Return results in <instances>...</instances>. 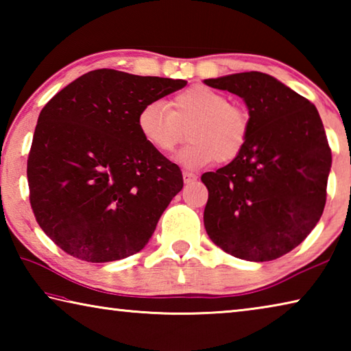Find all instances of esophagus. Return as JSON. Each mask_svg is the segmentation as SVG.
Segmentation results:
<instances>
[{"mask_svg":"<svg viewBox=\"0 0 351 351\" xmlns=\"http://www.w3.org/2000/svg\"><path fill=\"white\" fill-rule=\"evenodd\" d=\"M182 178H184V182H186V184H193L195 181L198 180V176L195 173H190V171H182Z\"/></svg>","mask_w":351,"mask_h":351,"instance_id":"34e87169","label":"esophagus"}]
</instances>
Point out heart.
I'll return each instance as SVG.
<instances>
[{
  "label": "heart",
  "instance_id": "1",
  "mask_svg": "<svg viewBox=\"0 0 351 351\" xmlns=\"http://www.w3.org/2000/svg\"><path fill=\"white\" fill-rule=\"evenodd\" d=\"M171 108L161 100L141 106L136 127L154 152L169 154L184 139L189 144L178 154L186 169H203L213 161L230 162L245 148L251 121L245 108L229 104L224 94L197 85L176 94Z\"/></svg>",
  "mask_w": 351,
  "mask_h": 351
}]
</instances>
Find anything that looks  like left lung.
Wrapping results in <instances>:
<instances>
[{
  "mask_svg": "<svg viewBox=\"0 0 351 351\" xmlns=\"http://www.w3.org/2000/svg\"><path fill=\"white\" fill-rule=\"evenodd\" d=\"M204 83L241 97L251 121L240 156L201 176L209 190L206 232L237 258L276 260L322 217L331 169L324 123L310 100L269 74L251 71Z\"/></svg>",
  "mask_w": 351,
  "mask_h": 351,
  "instance_id": "obj_1",
  "label": "left lung"
}]
</instances>
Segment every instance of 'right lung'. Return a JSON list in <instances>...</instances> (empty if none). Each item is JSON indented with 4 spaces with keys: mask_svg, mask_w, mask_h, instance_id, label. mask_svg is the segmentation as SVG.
<instances>
[{
    "mask_svg": "<svg viewBox=\"0 0 351 351\" xmlns=\"http://www.w3.org/2000/svg\"><path fill=\"white\" fill-rule=\"evenodd\" d=\"M186 80L114 69L83 74L45 105L27 159L43 232L75 258L105 263L144 249L182 189L176 164L141 138V106Z\"/></svg>",
    "mask_w": 351,
    "mask_h": 351,
    "instance_id": "add662e5",
    "label": "right lung"
}]
</instances>
